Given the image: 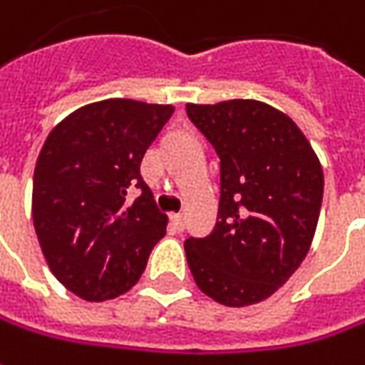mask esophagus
<instances>
[{
  "label": "esophagus",
  "instance_id": "esophagus-1",
  "mask_svg": "<svg viewBox=\"0 0 365 365\" xmlns=\"http://www.w3.org/2000/svg\"><path fill=\"white\" fill-rule=\"evenodd\" d=\"M171 225L178 230H183V216L182 214H171Z\"/></svg>",
  "mask_w": 365,
  "mask_h": 365
}]
</instances>
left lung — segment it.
Listing matches in <instances>:
<instances>
[{
  "label": "left lung",
  "mask_w": 365,
  "mask_h": 365,
  "mask_svg": "<svg viewBox=\"0 0 365 365\" xmlns=\"http://www.w3.org/2000/svg\"><path fill=\"white\" fill-rule=\"evenodd\" d=\"M220 157L216 227L187 239L198 288L225 307L277 292L309 253L323 202V167L288 114L259 100L185 103Z\"/></svg>",
  "instance_id": "obj_1"
}]
</instances>
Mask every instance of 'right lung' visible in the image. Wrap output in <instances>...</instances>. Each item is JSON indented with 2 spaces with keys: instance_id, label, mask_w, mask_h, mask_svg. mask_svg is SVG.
I'll use <instances>...</instances> for the list:
<instances>
[{
  "instance_id": "obj_1",
  "label": "right lung",
  "mask_w": 365,
  "mask_h": 365,
  "mask_svg": "<svg viewBox=\"0 0 365 365\" xmlns=\"http://www.w3.org/2000/svg\"><path fill=\"white\" fill-rule=\"evenodd\" d=\"M171 103L102 100L71 112L46 136L34 169L32 220L55 277L88 302L128 292L165 237L140 161L173 116ZM130 185L141 196L128 205Z\"/></svg>"
}]
</instances>
